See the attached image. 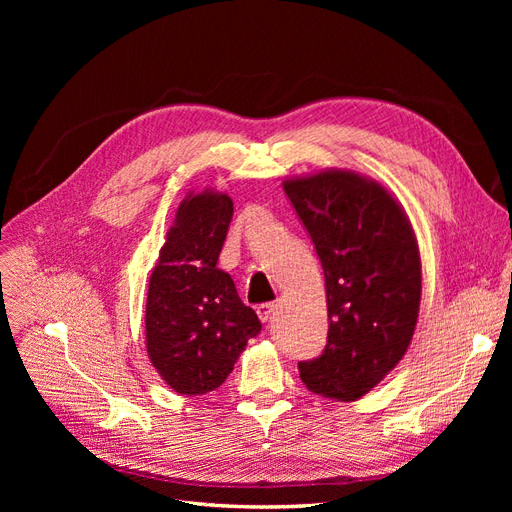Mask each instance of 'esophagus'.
<instances>
[{
  "label": "esophagus",
  "mask_w": 512,
  "mask_h": 512,
  "mask_svg": "<svg viewBox=\"0 0 512 512\" xmlns=\"http://www.w3.org/2000/svg\"><path fill=\"white\" fill-rule=\"evenodd\" d=\"M275 309H277L275 303H262V305L256 307V312H258V318H260L262 322H271V318H273V314H275Z\"/></svg>",
  "instance_id": "esophagus-1"
}]
</instances>
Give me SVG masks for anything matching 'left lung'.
Wrapping results in <instances>:
<instances>
[{"instance_id":"8db88e82","label":"left lung","mask_w":512,"mask_h":512,"mask_svg":"<svg viewBox=\"0 0 512 512\" xmlns=\"http://www.w3.org/2000/svg\"><path fill=\"white\" fill-rule=\"evenodd\" d=\"M284 192L322 262L329 335L299 374L312 393L354 401L404 359L421 307V254L406 209L354 170L290 177Z\"/></svg>"}]
</instances>
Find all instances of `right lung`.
<instances>
[{
	"label": "right lung",
	"mask_w": 512,
	"mask_h": 512,
	"mask_svg": "<svg viewBox=\"0 0 512 512\" xmlns=\"http://www.w3.org/2000/svg\"><path fill=\"white\" fill-rule=\"evenodd\" d=\"M232 220V198L188 194L166 232L149 277L145 344L151 365L179 395H205L228 378L260 320L237 294L218 258Z\"/></svg>",
	"instance_id": "obj_1"
}]
</instances>
